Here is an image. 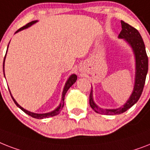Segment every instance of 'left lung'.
<instances>
[{"instance_id": "8db88e82", "label": "left lung", "mask_w": 150, "mask_h": 150, "mask_svg": "<svg viewBox=\"0 0 150 150\" xmlns=\"http://www.w3.org/2000/svg\"><path fill=\"white\" fill-rule=\"evenodd\" d=\"M122 31L119 38L124 39L132 47L136 59V75L133 91L129 98L122 107L114 109H101L95 103L92 95V88L89 95V104L92 109L97 113L104 115H119L125 112L138 102L144 88L146 78L148 72V57H147L144 42L140 34L135 28L121 21Z\"/></svg>"}]
</instances>
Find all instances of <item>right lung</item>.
I'll list each match as a JSON object with an SVG mask.
<instances>
[{
  "label": "right lung",
  "mask_w": 150,
  "mask_h": 150,
  "mask_svg": "<svg viewBox=\"0 0 150 150\" xmlns=\"http://www.w3.org/2000/svg\"><path fill=\"white\" fill-rule=\"evenodd\" d=\"M38 21H31V22L28 23V24H27L26 25H24V27H22V28H21L20 29H18V31H16L15 33H18V31H22V30H24V29H26L28 28V27L31 26L32 24H35V23L37 22ZM7 52H8V50H7ZM7 53V52H6ZM6 57V55H5ZM5 57H4V63H3V70H4V61H5ZM5 77V76H4ZM76 80H77V75H75V74H72V75L70 76V77L69 78V79L67 80L66 83H65V85H64V89H63V92H62V100H61V103L60 105H58L57 108H56L54 110L52 111V112H47V113H43V114H38V113H34V112H29V111L26 110V109H24V108H22V107L20 105L18 104L17 102L15 101V99H14V98H13V96H11L12 97V99H13V101L14 102V103L16 104V105L18 107V108H20L21 110L23 111V112H24L26 113V114H28V115H31V117L33 118H35V119H45V118H49V117H52V116H54V115H58V114H59V112H60L61 111H62V109L63 106H64V96H65V94H66L67 91L69 89V88L71 87V86H72L73 84L75 83V81H76ZM10 93H11V92H10Z\"/></svg>",
  "instance_id": "1"
}]
</instances>
